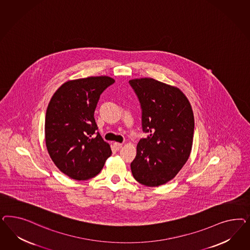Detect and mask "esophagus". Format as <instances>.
<instances>
[{
    "instance_id": "obj_1",
    "label": "esophagus",
    "mask_w": 250,
    "mask_h": 250,
    "mask_svg": "<svg viewBox=\"0 0 250 250\" xmlns=\"http://www.w3.org/2000/svg\"><path fill=\"white\" fill-rule=\"evenodd\" d=\"M122 146H123V144H121V143H118V142L114 143V147L116 150H120L122 148Z\"/></svg>"
}]
</instances>
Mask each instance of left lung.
<instances>
[{
    "mask_svg": "<svg viewBox=\"0 0 250 250\" xmlns=\"http://www.w3.org/2000/svg\"><path fill=\"white\" fill-rule=\"evenodd\" d=\"M142 109V127L147 134L136 146L131 170L147 187L174 179L189 159L194 116L189 100L176 86L152 78L129 81Z\"/></svg>",
    "mask_w": 250,
    "mask_h": 250,
    "instance_id": "1",
    "label": "left lung"
}]
</instances>
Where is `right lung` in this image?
<instances>
[{"label":"right lung","mask_w":250,"mask_h":250,"mask_svg":"<svg viewBox=\"0 0 250 250\" xmlns=\"http://www.w3.org/2000/svg\"><path fill=\"white\" fill-rule=\"evenodd\" d=\"M114 80L108 76L70 80L55 91L45 113L46 149L62 173L76 181L95 177L112 155L94 119L100 95Z\"/></svg>","instance_id":"1"}]
</instances>
